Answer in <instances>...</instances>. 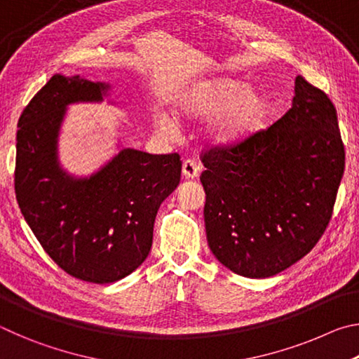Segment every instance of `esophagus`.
<instances>
[{"label": "esophagus", "mask_w": 359, "mask_h": 359, "mask_svg": "<svg viewBox=\"0 0 359 359\" xmlns=\"http://www.w3.org/2000/svg\"><path fill=\"white\" fill-rule=\"evenodd\" d=\"M199 171H201V168L191 160H185L184 165H182V175H184L187 180L196 179L199 175Z\"/></svg>", "instance_id": "1"}]
</instances>
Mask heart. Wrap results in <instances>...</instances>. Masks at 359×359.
<instances>
[{"label":"heart","instance_id":"1","mask_svg":"<svg viewBox=\"0 0 359 359\" xmlns=\"http://www.w3.org/2000/svg\"><path fill=\"white\" fill-rule=\"evenodd\" d=\"M174 115L182 120H205V139L217 147L239 144L250 135L264 114V100L257 88L244 87L236 79L220 77L188 85L174 101ZM155 128L175 135L177 121L169 114H158Z\"/></svg>","mask_w":359,"mask_h":359}]
</instances>
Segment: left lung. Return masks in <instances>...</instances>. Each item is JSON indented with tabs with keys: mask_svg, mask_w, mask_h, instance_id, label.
Masks as SVG:
<instances>
[{
	"mask_svg": "<svg viewBox=\"0 0 359 359\" xmlns=\"http://www.w3.org/2000/svg\"><path fill=\"white\" fill-rule=\"evenodd\" d=\"M212 253L234 274L266 278L312 250L331 220L345 151L336 107L297 76L291 109L264 131L203 155Z\"/></svg>",
	"mask_w": 359,
	"mask_h": 359,
	"instance_id": "obj_1",
	"label": "left lung"
}]
</instances>
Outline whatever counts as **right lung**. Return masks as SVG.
<instances>
[{
  "mask_svg": "<svg viewBox=\"0 0 359 359\" xmlns=\"http://www.w3.org/2000/svg\"><path fill=\"white\" fill-rule=\"evenodd\" d=\"M111 85L55 74L19 118L15 196L46 253L69 276L112 283L149 257L161 203L177 188V154L120 147L93 174L77 177L60 165L58 139L68 106L101 102Z\"/></svg>",
  "mask_w": 359,
  "mask_h": 359,
  "instance_id": "right-lung-1",
  "label": "right lung"
}]
</instances>
